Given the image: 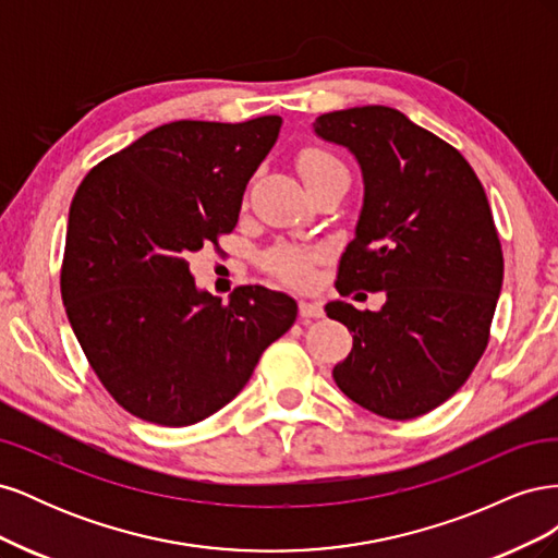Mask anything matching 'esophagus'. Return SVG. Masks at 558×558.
<instances>
[{"mask_svg": "<svg viewBox=\"0 0 558 558\" xmlns=\"http://www.w3.org/2000/svg\"><path fill=\"white\" fill-rule=\"evenodd\" d=\"M300 316L302 318H320L324 316V307L312 300H300Z\"/></svg>", "mask_w": 558, "mask_h": 558, "instance_id": "esophagus-1", "label": "esophagus"}]
</instances>
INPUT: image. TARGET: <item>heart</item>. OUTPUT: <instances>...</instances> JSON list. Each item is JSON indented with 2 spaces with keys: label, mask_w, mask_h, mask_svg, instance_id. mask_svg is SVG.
Returning a JSON list of instances; mask_svg holds the SVG:
<instances>
[{
  "label": "heart",
  "mask_w": 558,
  "mask_h": 558,
  "mask_svg": "<svg viewBox=\"0 0 558 558\" xmlns=\"http://www.w3.org/2000/svg\"><path fill=\"white\" fill-rule=\"evenodd\" d=\"M295 165L302 181L307 185V191L332 179H349L347 165L337 156H332L330 150L318 148V146L302 148L295 158ZM314 263H316V253L300 246H277L269 251L263 260L267 272H272L281 281L295 283V286H305L312 281Z\"/></svg>",
  "instance_id": "heart-1"
}]
</instances>
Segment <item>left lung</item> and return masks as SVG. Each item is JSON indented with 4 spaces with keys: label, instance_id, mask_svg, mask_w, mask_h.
Wrapping results in <instances>:
<instances>
[{
    "label": "left lung",
    "instance_id": "1",
    "mask_svg": "<svg viewBox=\"0 0 558 558\" xmlns=\"http://www.w3.org/2000/svg\"><path fill=\"white\" fill-rule=\"evenodd\" d=\"M314 132L347 146L365 183L335 289L386 293L379 312L326 305L353 332L335 384L379 416L416 418L459 391L488 344L502 286L492 207L459 150L398 109L324 113Z\"/></svg>",
    "mask_w": 558,
    "mask_h": 558
}]
</instances>
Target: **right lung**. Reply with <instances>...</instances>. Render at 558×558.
Segmentation results:
<instances>
[{
  "label": "right lung",
  "mask_w": 558,
  "mask_h": 558,
  "mask_svg": "<svg viewBox=\"0 0 558 558\" xmlns=\"http://www.w3.org/2000/svg\"><path fill=\"white\" fill-rule=\"evenodd\" d=\"M279 116L174 121L95 165L70 207L60 269L76 340L111 398L181 428L238 396L263 351L295 324V300L240 286L197 291L191 258L238 226L246 183Z\"/></svg>",
  "instance_id": "obj_1"
}]
</instances>
